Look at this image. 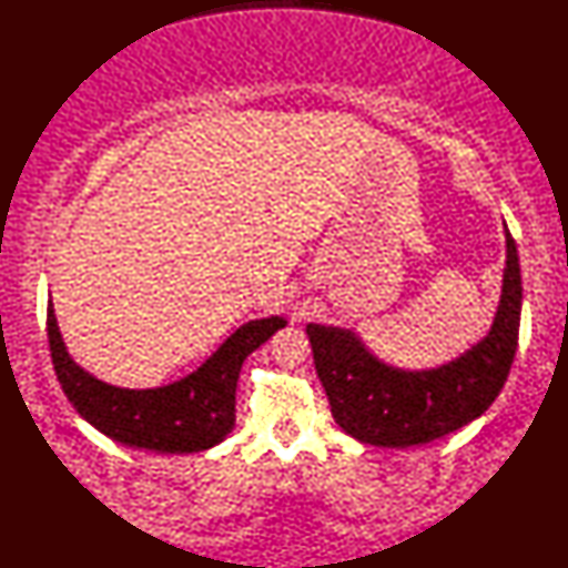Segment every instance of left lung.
Masks as SVG:
<instances>
[{"instance_id": "8db88e82", "label": "left lung", "mask_w": 568, "mask_h": 568, "mask_svg": "<svg viewBox=\"0 0 568 568\" xmlns=\"http://www.w3.org/2000/svg\"><path fill=\"white\" fill-rule=\"evenodd\" d=\"M490 332L466 354L429 371H403L373 356L352 329L307 324L317 376L346 434L373 446L427 444L480 417L503 390L517 352L523 277L515 239Z\"/></svg>"}]
</instances>
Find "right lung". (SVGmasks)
Wrapping results in <instances>:
<instances>
[{"instance_id": "add662e5", "label": "right lung", "mask_w": 568, "mask_h": 568, "mask_svg": "<svg viewBox=\"0 0 568 568\" xmlns=\"http://www.w3.org/2000/svg\"><path fill=\"white\" fill-rule=\"evenodd\" d=\"M283 327V317L246 322L190 376L163 388L129 390L98 381L70 358L53 303L45 320L55 376L80 417L119 444L159 454L204 452L234 429L241 364Z\"/></svg>"}]
</instances>
